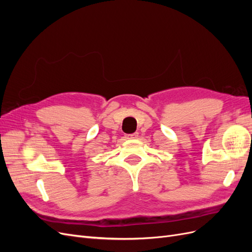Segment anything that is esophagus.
I'll return each mask as SVG.
<instances>
[{"instance_id": "esophagus-1", "label": "esophagus", "mask_w": 252, "mask_h": 252, "mask_svg": "<svg viewBox=\"0 0 252 252\" xmlns=\"http://www.w3.org/2000/svg\"><path fill=\"white\" fill-rule=\"evenodd\" d=\"M139 136L138 132H134V133H130V134H127L126 138L127 139H136Z\"/></svg>"}]
</instances>
